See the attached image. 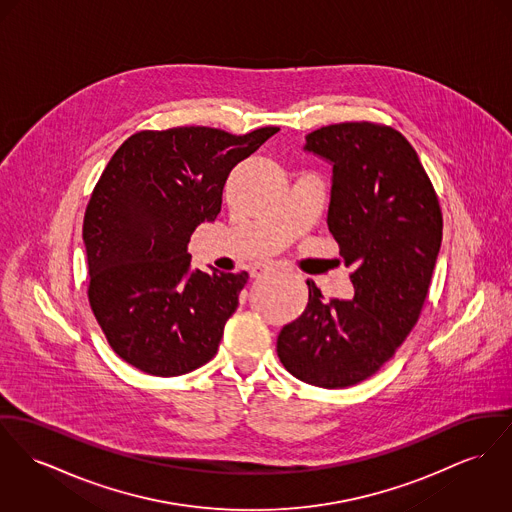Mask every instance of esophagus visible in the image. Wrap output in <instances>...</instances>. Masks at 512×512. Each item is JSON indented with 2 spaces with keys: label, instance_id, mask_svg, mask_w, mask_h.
<instances>
[{
  "label": "esophagus",
  "instance_id": "obj_1",
  "mask_svg": "<svg viewBox=\"0 0 512 512\" xmlns=\"http://www.w3.org/2000/svg\"><path fill=\"white\" fill-rule=\"evenodd\" d=\"M271 271V265H265V263H259V265H255V267H251V276L253 278H259V276L265 275V273H269Z\"/></svg>",
  "mask_w": 512,
  "mask_h": 512
}]
</instances>
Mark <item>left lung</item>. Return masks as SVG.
Listing matches in <instances>:
<instances>
[{"instance_id":"8db88e82","label":"left lung","mask_w":512,"mask_h":512,"mask_svg":"<svg viewBox=\"0 0 512 512\" xmlns=\"http://www.w3.org/2000/svg\"><path fill=\"white\" fill-rule=\"evenodd\" d=\"M306 152L333 165L329 232L353 269V300H325L308 280L304 314L276 353L298 380L339 390L376 374L415 327L442 241L433 183L401 132L374 122L329 124Z\"/></svg>"}]
</instances>
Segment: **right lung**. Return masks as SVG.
<instances>
[{
    "mask_svg": "<svg viewBox=\"0 0 512 512\" xmlns=\"http://www.w3.org/2000/svg\"><path fill=\"white\" fill-rule=\"evenodd\" d=\"M276 132L142 130L107 163L83 218L87 296L109 345L134 368L181 376L218 351L249 275L191 271L187 245L220 214L230 171Z\"/></svg>",
    "mask_w": 512,
    "mask_h": 512,
    "instance_id": "1",
    "label": "right lung"
}]
</instances>
